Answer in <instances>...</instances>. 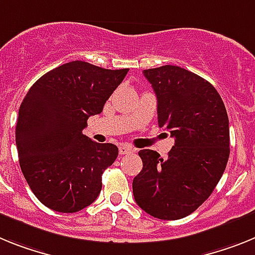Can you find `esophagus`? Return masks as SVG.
I'll list each match as a JSON object with an SVG mask.
<instances>
[{"mask_svg": "<svg viewBox=\"0 0 255 255\" xmlns=\"http://www.w3.org/2000/svg\"><path fill=\"white\" fill-rule=\"evenodd\" d=\"M134 151H136V150H134L133 147H130V146L123 145L119 147V154L121 155H128V154H132V152Z\"/></svg>", "mask_w": 255, "mask_h": 255, "instance_id": "1", "label": "esophagus"}]
</instances>
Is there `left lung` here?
Wrapping results in <instances>:
<instances>
[{
    "label": "left lung",
    "instance_id": "8db88e82",
    "mask_svg": "<svg viewBox=\"0 0 255 255\" xmlns=\"http://www.w3.org/2000/svg\"><path fill=\"white\" fill-rule=\"evenodd\" d=\"M158 99V123L174 137L163 159L140 150L142 170L132 189L138 207L159 220H181L198 209L216 189L230 156V127L216 88L176 65L143 70Z\"/></svg>",
    "mask_w": 255,
    "mask_h": 255
}]
</instances>
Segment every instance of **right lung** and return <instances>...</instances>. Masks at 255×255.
<instances>
[{
	"mask_svg": "<svg viewBox=\"0 0 255 255\" xmlns=\"http://www.w3.org/2000/svg\"><path fill=\"white\" fill-rule=\"evenodd\" d=\"M128 70L70 61L42 75L24 97L15 129L19 163L35 198L50 209L75 213L100 194L101 176L118 147L95 142L82 130Z\"/></svg>",
	"mask_w": 255,
	"mask_h": 255,
	"instance_id": "add662e5",
	"label": "right lung"
}]
</instances>
